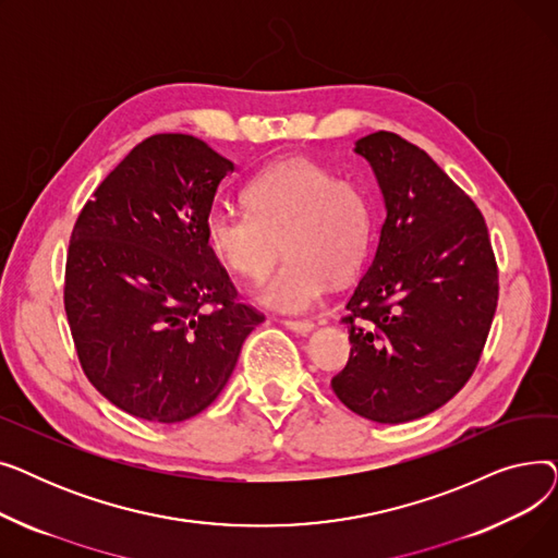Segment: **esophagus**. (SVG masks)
<instances>
[{
  "label": "esophagus",
  "mask_w": 558,
  "mask_h": 558,
  "mask_svg": "<svg viewBox=\"0 0 558 558\" xmlns=\"http://www.w3.org/2000/svg\"><path fill=\"white\" fill-rule=\"evenodd\" d=\"M282 326L289 328L291 332H296V335H310L314 330L312 320H291V318H287V320H282Z\"/></svg>",
  "instance_id": "esophagus-1"
}]
</instances>
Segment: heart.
<instances>
[{"mask_svg":"<svg viewBox=\"0 0 558 558\" xmlns=\"http://www.w3.org/2000/svg\"><path fill=\"white\" fill-rule=\"evenodd\" d=\"M246 210L213 208L205 240L215 257L244 278L267 276L280 251L282 267L255 289V301L303 314L324 299L330 278L353 276L368 251L373 210L353 183L305 158L262 169L246 185Z\"/></svg>","mask_w":558,"mask_h":558,"instance_id":"obj_1","label":"heart"}]
</instances>
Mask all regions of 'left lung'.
Returning a JSON list of instances; mask_svg holds the SVG:
<instances>
[{
  "label": "left lung",
  "mask_w": 558,
  "mask_h": 558,
  "mask_svg": "<svg viewBox=\"0 0 558 558\" xmlns=\"http://www.w3.org/2000/svg\"><path fill=\"white\" fill-rule=\"evenodd\" d=\"M355 154L387 217L345 305L353 348L332 391L350 412L396 425L432 414L471 379L497 307V264L471 196L416 144L377 131Z\"/></svg>",
  "instance_id": "8db88e82"
}]
</instances>
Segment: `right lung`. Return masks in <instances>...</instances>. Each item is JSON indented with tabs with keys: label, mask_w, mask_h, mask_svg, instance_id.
Returning a JSON list of instances; mask_svg holds the SVG:
<instances>
[{
	"label": "right lung",
	"mask_w": 558,
	"mask_h": 558,
	"mask_svg": "<svg viewBox=\"0 0 558 558\" xmlns=\"http://www.w3.org/2000/svg\"><path fill=\"white\" fill-rule=\"evenodd\" d=\"M230 171L234 165L194 135L146 137L106 175L72 230L65 312L81 366L135 418L201 414L264 320L238 303L205 240V217Z\"/></svg>",
	"instance_id": "obj_1"
}]
</instances>
